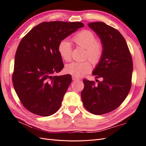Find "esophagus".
<instances>
[{
    "mask_svg": "<svg viewBox=\"0 0 146 146\" xmlns=\"http://www.w3.org/2000/svg\"><path fill=\"white\" fill-rule=\"evenodd\" d=\"M72 80H80V78L77 77H75V76H72Z\"/></svg>",
    "mask_w": 146,
    "mask_h": 146,
    "instance_id": "esophagus-1",
    "label": "esophagus"
}]
</instances>
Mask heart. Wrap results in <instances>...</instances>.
Returning <instances> with one entry per match:
<instances>
[{
	"mask_svg": "<svg viewBox=\"0 0 146 146\" xmlns=\"http://www.w3.org/2000/svg\"><path fill=\"white\" fill-rule=\"evenodd\" d=\"M72 41L76 45L85 48V58H89L94 64L100 62L104 55V46L102 42L96 41L93 32L89 30H82L74 35ZM58 52L63 60L69 61L72 55V47L70 42L66 39L61 41L58 46ZM64 70L67 74L80 77L91 71L92 65L88 60L72 62L66 65Z\"/></svg>",
	"mask_w": 146,
	"mask_h": 146,
	"instance_id": "1",
	"label": "heart"
}]
</instances>
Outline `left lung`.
I'll use <instances>...</instances> for the list:
<instances>
[{
    "mask_svg": "<svg viewBox=\"0 0 146 146\" xmlns=\"http://www.w3.org/2000/svg\"><path fill=\"white\" fill-rule=\"evenodd\" d=\"M88 26L98 34L104 46L102 58L92 72L102 80L96 85L84 78L81 98L88 111L100 115L116 110L129 94L133 61L125 39L118 30L102 22L91 23Z\"/></svg>",
    "mask_w": 146,
    "mask_h": 146,
    "instance_id": "obj_1",
    "label": "left lung"
}]
</instances>
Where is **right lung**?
I'll list each match as a JSON object with an SVG mask.
<instances>
[{"mask_svg":"<svg viewBox=\"0 0 146 146\" xmlns=\"http://www.w3.org/2000/svg\"><path fill=\"white\" fill-rule=\"evenodd\" d=\"M83 27L80 22H43L22 39L16 52L12 79L21 104L31 113L48 116L60 108L72 77L70 74L53 76L64 67L58 46Z\"/></svg>","mask_w":146,"mask_h":146,"instance_id":"add662e5","label":"right lung"}]
</instances>
